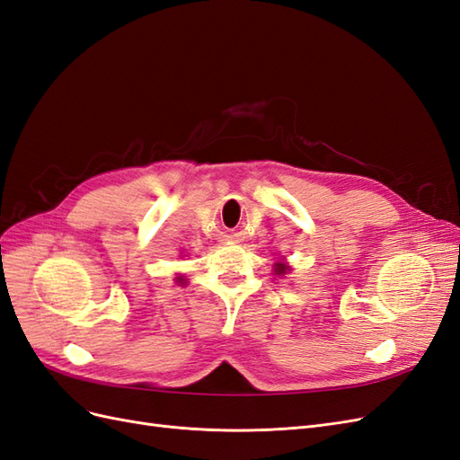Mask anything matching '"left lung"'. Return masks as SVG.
Wrapping results in <instances>:
<instances>
[{"label":"left lung","instance_id":"1","mask_svg":"<svg viewBox=\"0 0 460 460\" xmlns=\"http://www.w3.org/2000/svg\"><path fill=\"white\" fill-rule=\"evenodd\" d=\"M288 270H289V267H288L286 262H276V264H274V272H276V274H286Z\"/></svg>","mask_w":460,"mask_h":460}]
</instances>
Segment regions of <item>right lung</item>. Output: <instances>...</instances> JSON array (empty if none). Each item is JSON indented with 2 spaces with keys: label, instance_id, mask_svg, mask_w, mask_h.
Here are the masks:
<instances>
[{
  "label": "right lung",
  "instance_id": "add662e5",
  "mask_svg": "<svg viewBox=\"0 0 460 460\" xmlns=\"http://www.w3.org/2000/svg\"><path fill=\"white\" fill-rule=\"evenodd\" d=\"M176 282H178V284H186V280H184V276H178V278H176Z\"/></svg>",
  "mask_w": 460,
  "mask_h": 460
}]
</instances>
